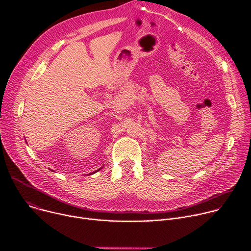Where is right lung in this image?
<instances>
[{
  "instance_id": "1",
  "label": "right lung",
  "mask_w": 251,
  "mask_h": 251,
  "mask_svg": "<svg viewBox=\"0 0 251 251\" xmlns=\"http://www.w3.org/2000/svg\"><path fill=\"white\" fill-rule=\"evenodd\" d=\"M99 170H100V169H99ZM97 171H98V170H97ZM97 171H96V172H97ZM96 172H93V173H92V174H94V173H96Z\"/></svg>"
}]
</instances>
